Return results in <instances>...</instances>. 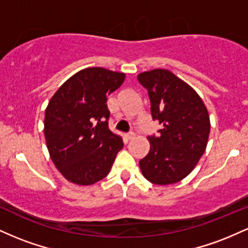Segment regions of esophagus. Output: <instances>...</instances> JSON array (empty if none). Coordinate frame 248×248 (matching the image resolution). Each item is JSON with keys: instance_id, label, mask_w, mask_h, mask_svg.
I'll use <instances>...</instances> for the list:
<instances>
[{"instance_id": "esophagus-1", "label": "esophagus", "mask_w": 248, "mask_h": 248, "mask_svg": "<svg viewBox=\"0 0 248 248\" xmlns=\"http://www.w3.org/2000/svg\"><path fill=\"white\" fill-rule=\"evenodd\" d=\"M124 138H126L127 140H132V139L135 138V134H134V133H128V134H126V135H124Z\"/></svg>"}]
</instances>
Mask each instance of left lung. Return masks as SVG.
I'll return each instance as SVG.
<instances>
[{
    "label": "left lung",
    "mask_w": 248,
    "mask_h": 248,
    "mask_svg": "<svg viewBox=\"0 0 248 248\" xmlns=\"http://www.w3.org/2000/svg\"><path fill=\"white\" fill-rule=\"evenodd\" d=\"M138 80L148 91L153 119L161 124L158 136L148 138L150 150L140 161L141 171L154 184L177 183L205 152L209 112L198 93L169 70L146 71Z\"/></svg>",
    "instance_id": "left-lung-1"
}]
</instances>
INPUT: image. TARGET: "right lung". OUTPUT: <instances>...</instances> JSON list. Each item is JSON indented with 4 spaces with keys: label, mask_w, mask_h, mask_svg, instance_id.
Masks as SVG:
<instances>
[{
    "label": "right lung",
    "mask_w": 248,
    "mask_h": 248,
    "mask_svg": "<svg viewBox=\"0 0 248 248\" xmlns=\"http://www.w3.org/2000/svg\"><path fill=\"white\" fill-rule=\"evenodd\" d=\"M122 72L87 67L57 90L45 109L44 135L50 157L71 183L92 186L105 178L122 139L108 128L107 96L121 86Z\"/></svg>",
    "instance_id": "obj_1"
}]
</instances>
